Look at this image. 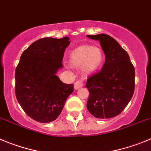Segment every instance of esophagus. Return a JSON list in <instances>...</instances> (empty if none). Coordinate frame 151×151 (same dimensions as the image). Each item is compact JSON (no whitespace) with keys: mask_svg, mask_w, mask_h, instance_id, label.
Returning a JSON list of instances; mask_svg holds the SVG:
<instances>
[{"mask_svg":"<svg viewBox=\"0 0 151 151\" xmlns=\"http://www.w3.org/2000/svg\"><path fill=\"white\" fill-rule=\"evenodd\" d=\"M81 87H83V83L81 82V81H77V82L74 83V88L75 90H77V89H81Z\"/></svg>","mask_w":151,"mask_h":151,"instance_id":"esophagus-1","label":"esophagus"}]
</instances>
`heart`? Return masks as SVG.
<instances>
[{
	"label": "heart",
	"instance_id": "1",
	"mask_svg": "<svg viewBox=\"0 0 151 151\" xmlns=\"http://www.w3.org/2000/svg\"><path fill=\"white\" fill-rule=\"evenodd\" d=\"M104 55L99 47L83 45L74 49L69 55V62L73 67H81L83 74L89 75L102 66Z\"/></svg>",
	"mask_w": 151,
	"mask_h": 151
}]
</instances>
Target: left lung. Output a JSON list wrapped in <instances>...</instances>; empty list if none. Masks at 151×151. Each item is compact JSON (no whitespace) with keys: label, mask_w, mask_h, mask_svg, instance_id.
Here are the masks:
<instances>
[{"label":"left lung","mask_w":151,"mask_h":151,"mask_svg":"<svg viewBox=\"0 0 151 151\" xmlns=\"http://www.w3.org/2000/svg\"><path fill=\"white\" fill-rule=\"evenodd\" d=\"M100 42L105 55L101 71L87 80L89 92L86 108L99 119L117 116L126 108L134 93L135 68L126 50L111 36L104 34L87 35Z\"/></svg>","instance_id":"1"}]
</instances>
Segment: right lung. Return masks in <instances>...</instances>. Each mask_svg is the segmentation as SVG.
<instances>
[{"instance_id":"obj_1","label":"right lung","mask_w":151,"mask_h":151,"mask_svg":"<svg viewBox=\"0 0 151 151\" xmlns=\"http://www.w3.org/2000/svg\"><path fill=\"white\" fill-rule=\"evenodd\" d=\"M69 37H46L34 42L22 52L16 69V96L23 111L40 123L58 118L74 84L64 83L56 75L63 68Z\"/></svg>"}]
</instances>
